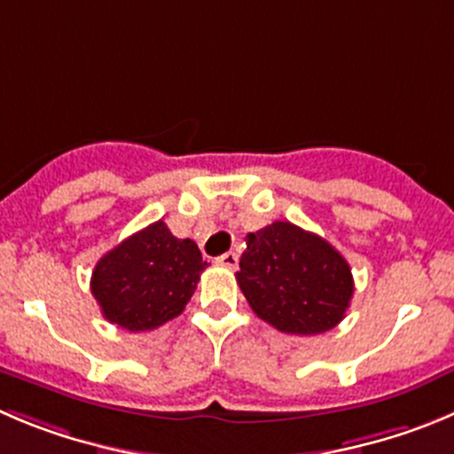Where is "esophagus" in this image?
<instances>
[{"instance_id": "34e87169", "label": "esophagus", "mask_w": 454, "mask_h": 454, "mask_svg": "<svg viewBox=\"0 0 454 454\" xmlns=\"http://www.w3.org/2000/svg\"><path fill=\"white\" fill-rule=\"evenodd\" d=\"M237 262H239V257H237V253H223L222 257H217V264L226 266V269H237Z\"/></svg>"}]
</instances>
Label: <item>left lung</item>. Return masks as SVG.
I'll return each instance as SVG.
<instances>
[{
	"label": "left lung",
	"instance_id": "left-lung-1",
	"mask_svg": "<svg viewBox=\"0 0 454 454\" xmlns=\"http://www.w3.org/2000/svg\"><path fill=\"white\" fill-rule=\"evenodd\" d=\"M235 278L264 323L295 336L336 327L354 295L345 257L327 239L291 222L248 232Z\"/></svg>",
	"mask_w": 454,
	"mask_h": 454
}]
</instances>
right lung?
<instances>
[{"label": "right lung", "instance_id": "add662e5", "mask_svg": "<svg viewBox=\"0 0 454 454\" xmlns=\"http://www.w3.org/2000/svg\"><path fill=\"white\" fill-rule=\"evenodd\" d=\"M206 266L192 239H179L154 222L100 257L91 294L109 323L150 332L184 311Z\"/></svg>", "mask_w": 454, "mask_h": 454}]
</instances>
